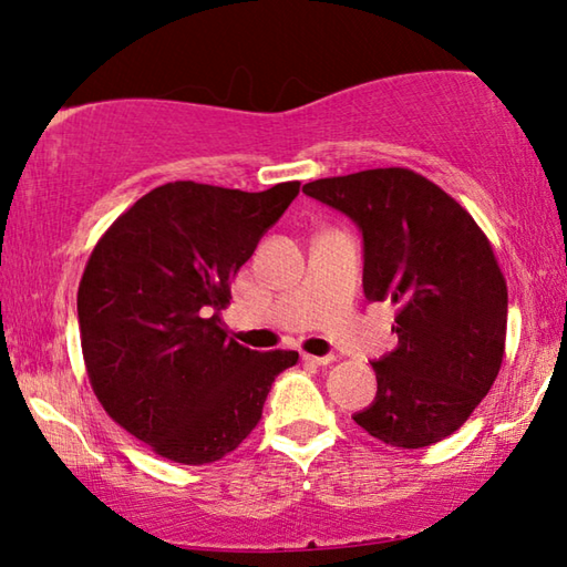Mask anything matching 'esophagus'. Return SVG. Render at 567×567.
<instances>
[{
    "mask_svg": "<svg viewBox=\"0 0 567 567\" xmlns=\"http://www.w3.org/2000/svg\"><path fill=\"white\" fill-rule=\"evenodd\" d=\"M302 360L307 362V364H320V368H322V364H330L334 358H332V354H322V358H320V354H302Z\"/></svg>",
    "mask_w": 567,
    "mask_h": 567,
    "instance_id": "34e87169",
    "label": "esophagus"
}]
</instances>
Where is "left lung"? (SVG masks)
Returning a JSON list of instances; mask_svg holds the SVG:
<instances>
[{
    "mask_svg": "<svg viewBox=\"0 0 567 567\" xmlns=\"http://www.w3.org/2000/svg\"><path fill=\"white\" fill-rule=\"evenodd\" d=\"M362 233V290L398 305V348L372 360L378 395L352 420L392 447L453 435L501 372L507 285L493 247L447 192L412 169L307 182Z\"/></svg>",
    "mask_w": 567,
    "mask_h": 567,
    "instance_id": "left-lung-1",
    "label": "left lung"
}]
</instances>
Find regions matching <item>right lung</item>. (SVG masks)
I'll return each mask as SVG.
<instances>
[{
    "label": "right lung",
    "instance_id": "add662e5",
    "mask_svg": "<svg viewBox=\"0 0 567 567\" xmlns=\"http://www.w3.org/2000/svg\"><path fill=\"white\" fill-rule=\"evenodd\" d=\"M300 192L167 182L137 199L92 249L76 292L94 395L157 455L185 465L225 457L262 417L295 350L227 338L219 310L257 243Z\"/></svg>",
    "mask_w": 567,
    "mask_h": 567
}]
</instances>
